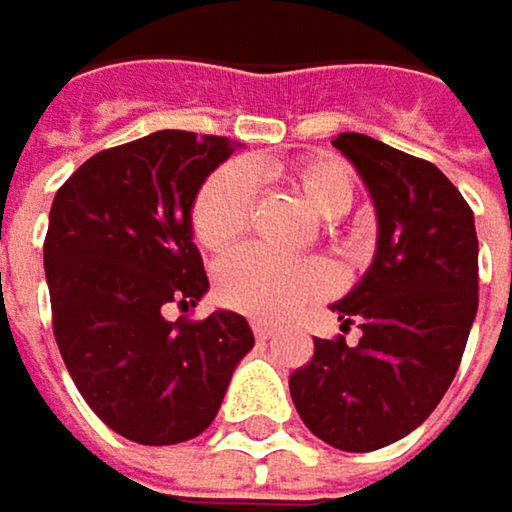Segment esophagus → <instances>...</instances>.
Masks as SVG:
<instances>
[{
	"mask_svg": "<svg viewBox=\"0 0 512 512\" xmlns=\"http://www.w3.org/2000/svg\"><path fill=\"white\" fill-rule=\"evenodd\" d=\"M253 337H256V340H271V337H274V328H271L268 322H259V319H256V322H253Z\"/></svg>",
	"mask_w": 512,
	"mask_h": 512,
	"instance_id": "obj_1",
	"label": "esophagus"
}]
</instances>
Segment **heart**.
I'll return each instance as SVG.
<instances>
[{
    "mask_svg": "<svg viewBox=\"0 0 512 512\" xmlns=\"http://www.w3.org/2000/svg\"><path fill=\"white\" fill-rule=\"evenodd\" d=\"M280 175L292 184L304 205L325 220L346 214L355 199V181L349 169L331 157L289 163L280 169ZM253 205V178L238 166L217 169L199 187L190 211L196 244L211 253L232 247L247 232ZM328 286L331 274L319 259H280L259 247L238 250L214 268L217 301L235 313L265 322L292 316L304 301L325 295Z\"/></svg>",
    "mask_w": 512,
    "mask_h": 512,
    "instance_id": "1",
    "label": "heart"
}]
</instances>
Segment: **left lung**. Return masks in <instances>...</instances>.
Returning a JSON list of instances; mask_svg holds the SVG:
<instances>
[{
    "mask_svg": "<svg viewBox=\"0 0 512 512\" xmlns=\"http://www.w3.org/2000/svg\"><path fill=\"white\" fill-rule=\"evenodd\" d=\"M334 145L370 187L379 247L364 280L331 307L361 340L316 337L289 390L316 438L367 453L417 429L459 370L477 316V232L435 163L367 133H340Z\"/></svg>",
    "mask_w": 512,
    "mask_h": 512,
    "instance_id": "8db88e82",
    "label": "left lung"
}]
</instances>
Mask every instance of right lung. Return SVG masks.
Returning a JSON list of instances; mask_svg holds the SVG:
<instances>
[{
	"instance_id": "add662e5",
	"label": "right lung",
	"mask_w": 512,
	"mask_h": 512,
	"mask_svg": "<svg viewBox=\"0 0 512 512\" xmlns=\"http://www.w3.org/2000/svg\"><path fill=\"white\" fill-rule=\"evenodd\" d=\"M235 151L226 136L157 130L98 151L56 193L44 238L53 334L89 408L136 444L211 426L253 349L244 316H163L208 292L190 208Z\"/></svg>"
}]
</instances>
